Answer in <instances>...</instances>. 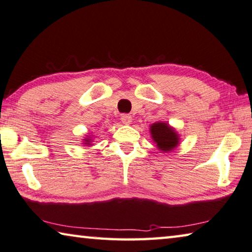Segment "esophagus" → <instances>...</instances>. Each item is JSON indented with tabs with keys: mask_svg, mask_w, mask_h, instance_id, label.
I'll return each mask as SVG.
<instances>
[{
	"mask_svg": "<svg viewBox=\"0 0 252 252\" xmlns=\"http://www.w3.org/2000/svg\"><path fill=\"white\" fill-rule=\"evenodd\" d=\"M121 121L125 123V125H130V123L132 122V117L130 116V114H121Z\"/></svg>",
	"mask_w": 252,
	"mask_h": 252,
	"instance_id": "esophagus-1",
	"label": "esophagus"
}]
</instances>
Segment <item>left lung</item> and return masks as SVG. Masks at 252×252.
Instances as JSON below:
<instances>
[{"label":"left lung","mask_w":252,"mask_h":252,"mask_svg":"<svg viewBox=\"0 0 252 252\" xmlns=\"http://www.w3.org/2000/svg\"><path fill=\"white\" fill-rule=\"evenodd\" d=\"M151 134L157 142L158 149L164 152L172 151L178 143V136L171 126L163 122L154 123L151 126Z\"/></svg>","instance_id":"obj_1"}]
</instances>
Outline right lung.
Segmentation results:
<instances>
[{
  "mask_svg": "<svg viewBox=\"0 0 252 252\" xmlns=\"http://www.w3.org/2000/svg\"><path fill=\"white\" fill-rule=\"evenodd\" d=\"M86 141H87V142H89V141H88V140H86ZM86 144H88V143H86Z\"/></svg>",
  "mask_w": 252,
  "mask_h": 252,
  "instance_id": "add662e5",
  "label": "right lung"
}]
</instances>
